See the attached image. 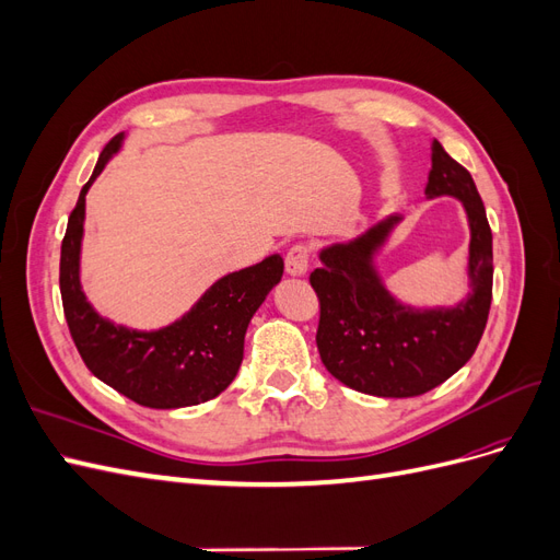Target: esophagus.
<instances>
[{
	"instance_id": "34e87169",
	"label": "esophagus",
	"mask_w": 560,
	"mask_h": 560,
	"mask_svg": "<svg viewBox=\"0 0 560 560\" xmlns=\"http://www.w3.org/2000/svg\"><path fill=\"white\" fill-rule=\"evenodd\" d=\"M311 264V247L306 243H296L284 257V268L290 276H303Z\"/></svg>"
}]
</instances>
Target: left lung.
<instances>
[{"mask_svg": "<svg viewBox=\"0 0 560 560\" xmlns=\"http://www.w3.org/2000/svg\"><path fill=\"white\" fill-rule=\"evenodd\" d=\"M455 196L469 217L471 294L451 311L418 313L389 296L369 257L389 229H371L348 245L322 249L311 273L319 301L317 350L334 378L364 395L416 397L448 381L477 350L493 299V233L467 167L432 142L425 196Z\"/></svg>", "mask_w": 560, "mask_h": 560, "instance_id": "1", "label": "left lung"}]
</instances>
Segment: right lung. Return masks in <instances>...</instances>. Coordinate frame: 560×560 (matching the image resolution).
Returning a JSON list of instances; mask_svg holds the SVG:
<instances>
[{
  "label": "right lung",
  "instance_id": "obj_1",
  "mask_svg": "<svg viewBox=\"0 0 560 560\" xmlns=\"http://www.w3.org/2000/svg\"><path fill=\"white\" fill-rule=\"evenodd\" d=\"M121 144L112 138L83 184L60 249V294L67 327L83 364L116 393L149 409L208 401L231 385L243 362L245 331L270 287L282 278L278 254L214 282L194 311L159 331H130L100 317L79 284L86 191Z\"/></svg>",
  "mask_w": 560,
  "mask_h": 560
}]
</instances>
